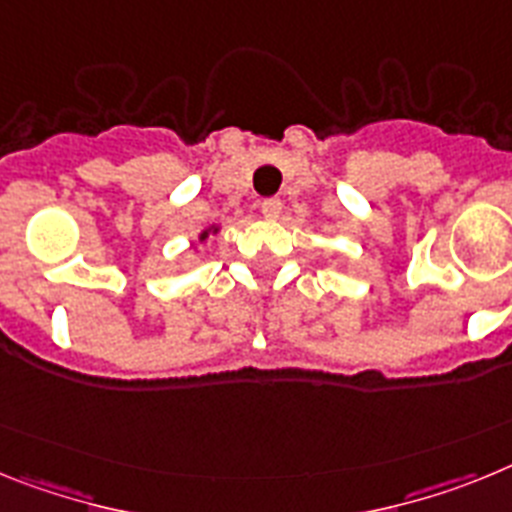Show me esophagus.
Masks as SVG:
<instances>
[{
    "label": "esophagus",
    "instance_id": "1",
    "mask_svg": "<svg viewBox=\"0 0 512 512\" xmlns=\"http://www.w3.org/2000/svg\"><path fill=\"white\" fill-rule=\"evenodd\" d=\"M283 211V203L278 201V198H265V201L260 203V213L265 216V219H278Z\"/></svg>",
    "mask_w": 512,
    "mask_h": 512
}]
</instances>
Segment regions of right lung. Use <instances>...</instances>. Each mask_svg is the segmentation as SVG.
Returning a JSON list of instances; mask_svg holds the SVG:
<instances>
[{
	"label": "right lung",
	"mask_w": 512,
	"mask_h": 512,
	"mask_svg": "<svg viewBox=\"0 0 512 512\" xmlns=\"http://www.w3.org/2000/svg\"><path fill=\"white\" fill-rule=\"evenodd\" d=\"M211 231H213V234H216V231H219V226H211V229L201 231V237H198V239H201V242H206V239H208V234H211Z\"/></svg>",
	"instance_id": "obj_1"
}]
</instances>
